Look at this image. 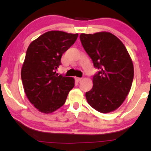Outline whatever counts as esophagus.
<instances>
[{
  "label": "esophagus",
  "mask_w": 151,
  "mask_h": 151,
  "mask_svg": "<svg viewBox=\"0 0 151 151\" xmlns=\"http://www.w3.org/2000/svg\"><path fill=\"white\" fill-rule=\"evenodd\" d=\"M75 80L76 81H78V82H79V81L82 80V78H80V77H75Z\"/></svg>",
  "instance_id": "obj_1"
}]
</instances>
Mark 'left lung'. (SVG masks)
I'll return each mask as SVG.
<instances>
[{
	"mask_svg": "<svg viewBox=\"0 0 151 151\" xmlns=\"http://www.w3.org/2000/svg\"><path fill=\"white\" fill-rule=\"evenodd\" d=\"M83 47L99 71L93 86L85 96L88 104L103 114L113 111L122 104L130 92L134 66L126 47L109 32L81 33Z\"/></svg>",
	"mask_w": 151,
	"mask_h": 151,
	"instance_id": "8db88e82",
	"label": "left lung"
}]
</instances>
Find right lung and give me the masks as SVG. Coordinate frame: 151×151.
<instances>
[{"instance_id": "obj_1", "label": "right lung", "mask_w": 151, "mask_h": 151, "mask_svg": "<svg viewBox=\"0 0 151 151\" xmlns=\"http://www.w3.org/2000/svg\"><path fill=\"white\" fill-rule=\"evenodd\" d=\"M73 34L50 31L33 41L26 52L21 68L24 91L32 104L40 112L50 114L64 104L75 86V79L58 75L61 58L77 39Z\"/></svg>"}]
</instances>
